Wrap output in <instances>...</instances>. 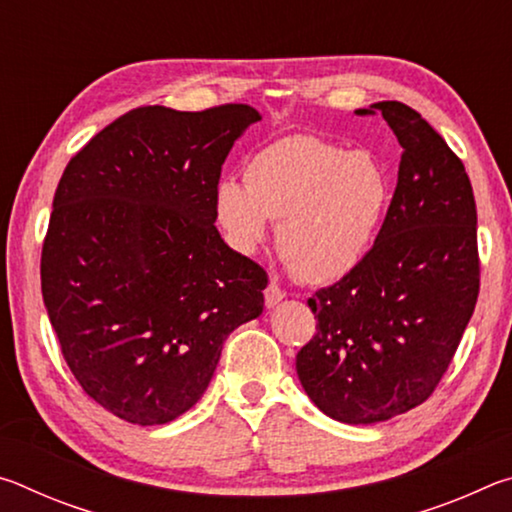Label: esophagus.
Returning a JSON list of instances; mask_svg holds the SVG:
<instances>
[{
  "instance_id": "1",
  "label": "esophagus",
  "mask_w": 512,
  "mask_h": 512,
  "mask_svg": "<svg viewBox=\"0 0 512 512\" xmlns=\"http://www.w3.org/2000/svg\"><path fill=\"white\" fill-rule=\"evenodd\" d=\"M282 298H284V293H282V289L277 287V284H268V287L264 289V300H266V307L271 309V307H275L277 302H282Z\"/></svg>"
}]
</instances>
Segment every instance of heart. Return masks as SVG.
<instances>
[{
  "label": "heart",
  "instance_id": "1",
  "mask_svg": "<svg viewBox=\"0 0 512 512\" xmlns=\"http://www.w3.org/2000/svg\"><path fill=\"white\" fill-rule=\"evenodd\" d=\"M214 219L239 255H255L277 221L275 246L307 284L343 280L368 255L388 205L372 155L309 135L284 137L248 160L244 185L221 180Z\"/></svg>",
  "mask_w": 512,
  "mask_h": 512
}]
</instances>
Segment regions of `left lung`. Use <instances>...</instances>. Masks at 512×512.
Segmentation results:
<instances>
[{
  "instance_id": "obj_1",
  "label": "left lung",
  "mask_w": 512,
  "mask_h": 512,
  "mask_svg": "<svg viewBox=\"0 0 512 512\" xmlns=\"http://www.w3.org/2000/svg\"><path fill=\"white\" fill-rule=\"evenodd\" d=\"M402 146L391 207L363 262L307 305L309 400L345 424L391 420L438 386L479 296L476 205L463 162L413 108L372 106Z\"/></svg>"
}]
</instances>
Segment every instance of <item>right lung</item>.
<instances>
[{
    "mask_svg": "<svg viewBox=\"0 0 512 512\" xmlns=\"http://www.w3.org/2000/svg\"><path fill=\"white\" fill-rule=\"evenodd\" d=\"M244 103L126 112L60 178L42 246L47 316L69 370L117 418L151 427L201 400L223 341L264 309L266 271L214 225Z\"/></svg>",
    "mask_w": 512,
    "mask_h": 512,
    "instance_id": "add662e5",
    "label": "right lung"
}]
</instances>
